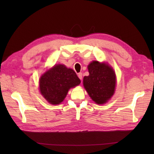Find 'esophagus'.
<instances>
[{
	"label": "esophagus",
	"instance_id": "esophagus-1",
	"mask_svg": "<svg viewBox=\"0 0 154 154\" xmlns=\"http://www.w3.org/2000/svg\"><path fill=\"white\" fill-rule=\"evenodd\" d=\"M78 77H79V78L81 80H82V79H83V74H82V73H79V74H78Z\"/></svg>",
	"mask_w": 154,
	"mask_h": 154
}]
</instances>
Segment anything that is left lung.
I'll return each mask as SVG.
<instances>
[{
	"label": "left lung",
	"mask_w": 154,
	"mask_h": 154,
	"mask_svg": "<svg viewBox=\"0 0 154 154\" xmlns=\"http://www.w3.org/2000/svg\"><path fill=\"white\" fill-rule=\"evenodd\" d=\"M89 75L83 78V85L97 104H104L113 95L116 86L114 71L109 65L94 61L88 65Z\"/></svg>",
	"instance_id": "1"
}]
</instances>
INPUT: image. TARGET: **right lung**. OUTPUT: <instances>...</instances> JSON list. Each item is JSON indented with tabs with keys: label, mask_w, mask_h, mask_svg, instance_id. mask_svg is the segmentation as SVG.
Here are the masks:
<instances>
[{
	"label": "right lung",
	"mask_w": 154,
	"mask_h": 154,
	"mask_svg": "<svg viewBox=\"0 0 154 154\" xmlns=\"http://www.w3.org/2000/svg\"><path fill=\"white\" fill-rule=\"evenodd\" d=\"M80 83L73 69L64 65H56L40 77V93L50 104H59L64 100L69 89Z\"/></svg>",
	"instance_id": "add662e5"
}]
</instances>
